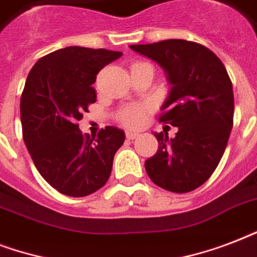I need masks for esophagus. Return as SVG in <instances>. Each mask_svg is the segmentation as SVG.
<instances>
[{
    "instance_id": "obj_1",
    "label": "esophagus",
    "mask_w": 257,
    "mask_h": 257,
    "mask_svg": "<svg viewBox=\"0 0 257 257\" xmlns=\"http://www.w3.org/2000/svg\"><path fill=\"white\" fill-rule=\"evenodd\" d=\"M125 136H126V139H129V140H135L136 137H139V133L131 132V131H128V132L125 133Z\"/></svg>"
}]
</instances>
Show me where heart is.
<instances>
[{"instance_id":"heart-1","label":"heart","mask_w":257,"mask_h":257,"mask_svg":"<svg viewBox=\"0 0 257 257\" xmlns=\"http://www.w3.org/2000/svg\"><path fill=\"white\" fill-rule=\"evenodd\" d=\"M144 62H136L133 65H140ZM132 65V66H133ZM149 106L147 104H131L121 108L117 113V121L128 128H137L144 124Z\"/></svg>"}]
</instances>
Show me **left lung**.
<instances>
[{
    "label": "left lung",
    "instance_id": "8db88e82",
    "mask_svg": "<svg viewBox=\"0 0 257 257\" xmlns=\"http://www.w3.org/2000/svg\"><path fill=\"white\" fill-rule=\"evenodd\" d=\"M152 58L168 74L171 93L160 122L177 133H155L159 151L145 161L153 183L175 193L203 185L217 168L233 126V88L225 66L212 50L185 40L131 45Z\"/></svg>",
    "mask_w": 257,
    "mask_h": 257
}]
</instances>
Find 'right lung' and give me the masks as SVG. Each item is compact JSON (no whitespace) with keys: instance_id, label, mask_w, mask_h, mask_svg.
<instances>
[{"instance_id":"add662e5","label":"right lung","mask_w":257,"mask_h":257,"mask_svg":"<svg viewBox=\"0 0 257 257\" xmlns=\"http://www.w3.org/2000/svg\"><path fill=\"white\" fill-rule=\"evenodd\" d=\"M121 52L68 46L38 60L21 94L22 137L40 175L60 193L84 197L108 181L125 135L105 126L82 135L77 121L96 102L93 84Z\"/></svg>"}]
</instances>
